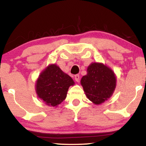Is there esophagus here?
I'll use <instances>...</instances> for the list:
<instances>
[{"instance_id": "obj_1", "label": "esophagus", "mask_w": 146, "mask_h": 146, "mask_svg": "<svg viewBox=\"0 0 146 146\" xmlns=\"http://www.w3.org/2000/svg\"><path fill=\"white\" fill-rule=\"evenodd\" d=\"M79 78H80V77H79V75L77 74V75H75V81H76L77 82H79Z\"/></svg>"}]
</instances>
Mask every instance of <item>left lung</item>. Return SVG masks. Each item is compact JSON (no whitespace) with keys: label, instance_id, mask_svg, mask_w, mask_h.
Listing matches in <instances>:
<instances>
[{"label":"left lung","instance_id":"8db88e82","mask_svg":"<svg viewBox=\"0 0 146 146\" xmlns=\"http://www.w3.org/2000/svg\"><path fill=\"white\" fill-rule=\"evenodd\" d=\"M85 94L94 104L104 102L113 94L117 85L114 71L101 62H92L87 69V75L81 79Z\"/></svg>","mask_w":146,"mask_h":146}]
</instances>
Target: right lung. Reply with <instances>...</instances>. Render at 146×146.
Returning <instances> with one entry per match:
<instances>
[{"instance_id": "add662e5", "label": "right lung", "mask_w": 146, "mask_h": 146, "mask_svg": "<svg viewBox=\"0 0 146 146\" xmlns=\"http://www.w3.org/2000/svg\"><path fill=\"white\" fill-rule=\"evenodd\" d=\"M75 84L69 75L56 64H50L43 70L36 84L38 98L49 106L57 107L66 98L69 87Z\"/></svg>"}]
</instances>
